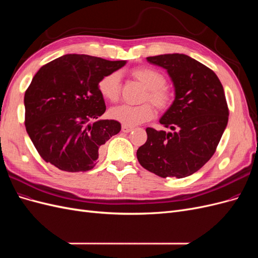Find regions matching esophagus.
<instances>
[{"mask_svg": "<svg viewBox=\"0 0 258 258\" xmlns=\"http://www.w3.org/2000/svg\"><path fill=\"white\" fill-rule=\"evenodd\" d=\"M121 131L124 132V134H129L130 131H132V128L131 127H127V126H122Z\"/></svg>", "mask_w": 258, "mask_h": 258, "instance_id": "1", "label": "esophagus"}]
</instances>
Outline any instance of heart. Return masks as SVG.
I'll use <instances>...</instances> for the list:
<instances>
[{"label":"heart","mask_w":258,"mask_h":258,"mask_svg":"<svg viewBox=\"0 0 258 258\" xmlns=\"http://www.w3.org/2000/svg\"><path fill=\"white\" fill-rule=\"evenodd\" d=\"M130 75L146 89L143 101H150L159 111H165L172 102V95L165 86L166 79L160 72L151 68H136ZM101 96L111 102H116L120 95V76L117 72L104 75L98 83ZM154 108L144 103L138 106L119 105L111 108L110 117L123 126L134 127L153 118Z\"/></svg>","instance_id":"b5f03b06"}]
</instances>
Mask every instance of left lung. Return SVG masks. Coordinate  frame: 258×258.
Here are the masks:
<instances>
[{"instance_id":"left-lung-1","label":"left lung","mask_w":258,"mask_h":258,"mask_svg":"<svg viewBox=\"0 0 258 258\" xmlns=\"http://www.w3.org/2000/svg\"><path fill=\"white\" fill-rule=\"evenodd\" d=\"M167 70L174 101L159 122L172 131L146 128L147 140L137 157L143 168L160 177L189 176L215 153L228 122V107L216 74L183 53L147 57Z\"/></svg>"}]
</instances>
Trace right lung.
<instances>
[{"instance_id":"obj_1","label":"right lung","mask_w":258,"mask_h":258,"mask_svg":"<svg viewBox=\"0 0 258 258\" xmlns=\"http://www.w3.org/2000/svg\"><path fill=\"white\" fill-rule=\"evenodd\" d=\"M126 62L69 53L38 70L25 95V123L46 162L67 172L97 165L103 144L121 129L117 120L98 119L106 110L98 83Z\"/></svg>"}]
</instances>
